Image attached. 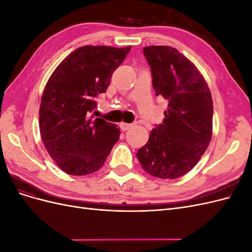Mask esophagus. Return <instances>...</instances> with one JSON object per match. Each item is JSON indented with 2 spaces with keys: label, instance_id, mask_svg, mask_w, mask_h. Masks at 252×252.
Instances as JSON below:
<instances>
[{
  "label": "esophagus",
  "instance_id": "esophagus-1",
  "mask_svg": "<svg viewBox=\"0 0 252 252\" xmlns=\"http://www.w3.org/2000/svg\"><path fill=\"white\" fill-rule=\"evenodd\" d=\"M133 125L132 124H129V123H124V122H122L120 123V127L122 130H128V129H130Z\"/></svg>",
  "mask_w": 252,
  "mask_h": 252
}]
</instances>
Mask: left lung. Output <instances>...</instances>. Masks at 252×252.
<instances>
[{"instance_id": "left-lung-1", "label": "left lung", "mask_w": 252, "mask_h": 252, "mask_svg": "<svg viewBox=\"0 0 252 252\" xmlns=\"http://www.w3.org/2000/svg\"><path fill=\"white\" fill-rule=\"evenodd\" d=\"M157 95L168 102L163 123L150 131L136 152L142 168L158 179L173 180L191 170L209 146L213 104L207 82L195 65L171 46H147Z\"/></svg>"}]
</instances>
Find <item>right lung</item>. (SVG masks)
I'll list each match as a JSON object with an SVG mask.
<instances>
[{"label": "right lung", "mask_w": 252, "mask_h": 252, "mask_svg": "<svg viewBox=\"0 0 252 252\" xmlns=\"http://www.w3.org/2000/svg\"><path fill=\"white\" fill-rule=\"evenodd\" d=\"M131 47L86 45L59 64L44 88L39 110L41 138L49 156L71 175L95 172L120 138L116 124L90 116L94 96L103 94L111 74Z\"/></svg>", "instance_id": "right-lung-1"}]
</instances>
